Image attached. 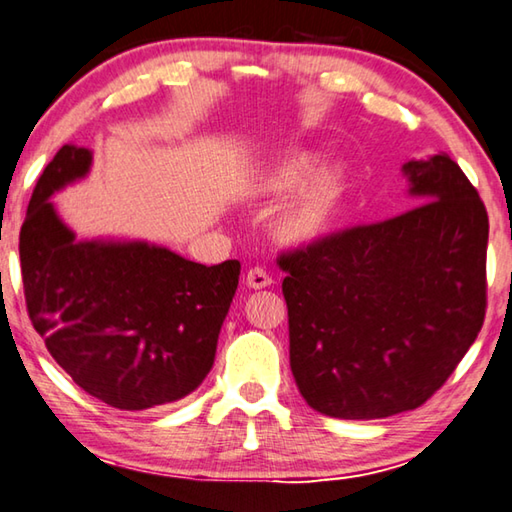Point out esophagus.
<instances>
[{"instance_id": "esophagus-1", "label": "esophagus", "mask_w": 512, "mask_h": 512, "mask_svg": "<svg viewBox=\"0 0 512 512\" xmlns=\"http://www.w3.org/2000/svg\"><path fill=\"white\" fill-rule=\"evenodd\" d=\"M273 284V280H271V275H268L264 268H250V271L246 273V286L248 288H266V286H271Z\"/></svg>"}]
</instances>
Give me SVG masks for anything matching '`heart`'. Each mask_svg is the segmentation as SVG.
<instances>
[{
	"instance_id": "1",
	"label": "heart",
	"mask_w": 512,
	"mask_h": 512,
	"mask_svg": "<svg viewBox=\"0 0 512 512\" xmlns=\"http://www.w3.org/2000/svg\"><path fill=\"white\" fill-rule=\"evenodd\" d=\"M320 159V152L315 150H291L277 156L262 174L255 176L253 190L259 197L282 199L292 194L271 224L273 237L282 246L304 248L318 244L336 230L342 217L349 172L338 161L324 163L315 171Z\"/></svg>"
}]
</instances>
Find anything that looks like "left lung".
I'll list each match as a JSON object with an SVG mask.
<instances>
[{"label":"left lung","mask_w":512,"mask_h":512,"mask_svg":"<svg viewBox=\"0 0 512 512\" xmlns=\"http://www.w3.org/2000/svg\"><path fill=\"white\" fill-rule=\"evenodd\" d=\"M401 172L412 210L280 257L291 371L324 416L371 421L416 410L481 331L483 201L445 152Z\"/></svg>","instance_id":"left-lung-1"}]
</instances>
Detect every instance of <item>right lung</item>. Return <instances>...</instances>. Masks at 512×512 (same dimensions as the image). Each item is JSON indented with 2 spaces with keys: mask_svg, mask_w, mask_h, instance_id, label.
<instances>
[{
  "mask_svg": "<svg viewBox=\"0 0 512 512\" xmlns=\"http://www.w3.org/2000/svg\"><path fill=\"white\" fill-rule=\"evenodd\" d=\"M91 163L87 147L64 145L35 185L20 230L26 309L89 396L129 412L181 401L212 369L241 266H203L143 239H76L51 197Z\"/></svg>",
  "mask_w": 512,
  "mask_h": 512,
  "instance_id": "right-lung-1",
  "label": "right lung"
}]
</instances>
